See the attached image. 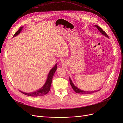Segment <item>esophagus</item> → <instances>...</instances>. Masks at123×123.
I'll return each instance as SVG.
<instances>
[{
    "label": "esophagus",
    "instance_id": "obj_1",
    "mask_svg": "<svg viewBox=\"0 0 123 123\" xmlns=\"http://www.w3.org/2000/svg\"><path fill=\"white\" fill-rule=\"evenodd\" d=\"M61 63H62V64L63 63V64H64L65 63H64V61H61Z\"/></svg>",
    "mask_w": 123,
    "mask_h": 123
}]
</instances>
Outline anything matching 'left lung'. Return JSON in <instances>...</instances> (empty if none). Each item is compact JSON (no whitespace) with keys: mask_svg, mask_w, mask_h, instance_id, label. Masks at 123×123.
I'll return each mask as SVG.
<instances>
[{"mask_svg":"<svg viewBox=\"0 0 123 123\" xmlns=\"http://www.w3.org/2000/svg\"><path fill=\"white\" fill-rule=\"evenodd\" d=\"M98 29V30L99 31V32H100V33L103 35H104V36L107 37L109 38V36H108V35L106 34V32L105 31H104L103 30V29L100 27L99 26H98V25H94ZM69 80H70V84H71V86H72L73 89L74 90V91L76 92V93H78V94H92V93H95V92H96L97 91H99V90H95V91H84V90H82L79 88H78V87H77L72 82L71 79L70 77H69Z\"/></svg>","mask_w":123,"mask_h":123,"instance_id":"obj_1","label":"left lung"}]
</instances>
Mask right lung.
Instances as JSON below:
<instances>
[{
    "instance_id": "add662e5",
    "label": "right lung",
    "mask_w": 123,
    "mask_h": 123,
    "mask_svg": "<svg viewBox=\"0 0 123 123\" xmlns=\"http://www.w3.org/2000/svg\"><path fill=\"white\" fill-rule=\"evenodd\" d=\"M23 28V26L21 27L16 33L14 34L13 37H15L18 35L20 33V32H21ZM57 70V64H56L54 66V67L51 69V70L49 71L48 75H47V78L46 79V82H45V84L40 89H39L38 90H36V91H35L33 92H30V93H26L22 92V91H20L19 90L20 92H21L22 93H23L24 95H27L29 96H32V97H38V96H43L45 95H46L50 91V88H51V83H52V80L53 77L54 76V74L55 72H56V71Z\"/></svg>"
}]
</instances>
